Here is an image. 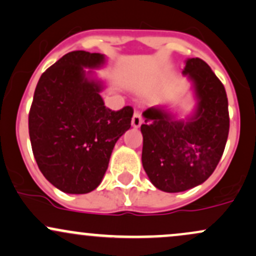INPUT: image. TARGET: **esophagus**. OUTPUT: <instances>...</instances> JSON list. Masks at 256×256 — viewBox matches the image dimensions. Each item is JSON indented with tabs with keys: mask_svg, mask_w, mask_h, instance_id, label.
I'll return each mask as SVG.
<instances>
[{
	"mask_svg": "<svg viewBox=\"0 0 256 256\" xmlns=\"http://www.w3.org/2000/svg\"><path fill=\"white\" fill-rule=\"evenodd\" d=\"M142 122H143V120H142L141 114H140V113H134V116H132V120H131V124H132L134 128H140V126H141Z\"/></svg>",
	"mask_w": 256,
	"mask_h": 256,
	"instance_id": "esophagus-1",
	"label": "esophagus"
}]
</instances>
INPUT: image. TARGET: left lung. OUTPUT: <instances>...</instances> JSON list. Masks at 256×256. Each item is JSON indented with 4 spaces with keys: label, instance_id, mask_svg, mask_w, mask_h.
<instances>
[{
    "label": "left lung",
    "instance_id": "left-lung-1",
    "mask_svg": "<svg viewBox=\"0 0 256 256\" xmlns=\"http://www.w3.org/2000/svg\"><path fill=\"white\" fill-rule=\"evenodd\" d=\"M182 74L196 104L184 118L166 106L143 112L142 165L154 187L178 193L210 178L222 156L230 130L228 102L221 81L204 60L188 58Z\"/></svg>",
    "mask_w": 256,
    "mask_h": 256
}]
</instances>
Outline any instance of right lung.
<instances>
[{
	"label": "right lung",
	"mask_w": 256,
	"mask_h": 256,
	"mask_svg": "<svg viewBox=\"0 0 256 256\" xmlns=\"http://www.w3.org/2000/svg\"><path fill=\"white\" fill-rule=\"evenodd\" d=\"M100 53L74 50L41 75L29 113L32 153L42 175L69 194H85L102 182L118 140L131 128L134 109L113 112L100 92Z\"/></svg>",
	"instance_id": "right-lung-1"
}]
</instances>
